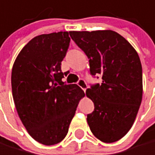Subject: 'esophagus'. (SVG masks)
Listing matches in <instances>:
<instances>
[{
    "label": "esophagus",
    "instance_id": "1",
    "mask_svg": "<svg viewBox=\"0 0 155 155\" xmlns=\"http://www.w3.org/2000/svg\"><path fill=\"white\" fill-rule=\"evenodd\" d=\"M78 85L84 90V92L86 91V89L87 88V85L86 83V81L84 79H79V81L78 82Z\"/></svg>",
    "mask_w": 155,
    "mask_h": 155
}]
</instances>
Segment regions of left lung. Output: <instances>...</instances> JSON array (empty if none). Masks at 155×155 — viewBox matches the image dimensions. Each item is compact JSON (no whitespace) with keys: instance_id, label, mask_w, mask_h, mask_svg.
<instances>
[{"instance_id":"1","label":"left lung","mask_w":155,"mask_h":155,"mask_svg":"<svg viewBox=\"0 0 155 155\" xmlns=\"http://www.w3.org/2000/svg\"><path fill=\"white\" fill-rule=\"evenodd\" d=\"M69 35L89 59L91 75H101V85L87 88L94 103L87 124L103 143L120 140L131 128L143 99V72L138 53L111 30L70 31Z\"/></svg>"}]
</instances>
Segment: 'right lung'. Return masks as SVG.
Wrapping results in <instances>:
<instances>
[{"instance_id": "obj_1", "label": "right lung", "mask_w": 155, "mask_h": 155, "mask_svg": "<svg viewBox=\"0 0 155 155\" xmlns=\"http://www.w3.org/2000/svg\"><path fill=\"white\" fill-rule=\"evenodd\" d=\"M69 42L68 32L37 35L18 54L12 69V91L19 118L32 138L45 145L64 140L85 96L78 85L62 81L61 62Z\"/></svg>"}]
</instances>
